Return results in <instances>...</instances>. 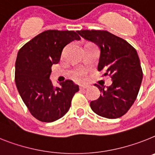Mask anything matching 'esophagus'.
<instances>
[{
	"label": "esophagus",
	"instance_id": "34e87169",
	"mask_svg": "<svg viewBox=\"0 0 155 155\" xmlns=\"http://www.w3.org/2000/svg\"><path fill=\"white\" fill-rule=\"evenodd\" d=\"M80 90H81V91H84V90L89 88V86L85 85V84H83V85H80Z\"/></svg>",
	"mask_w": 155,
	"mask_h": 155
}]
</instances>
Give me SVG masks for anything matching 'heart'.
I'll return each mask as SVG.
<instances>
[{"instance_id":"1","label":"heart","mask_w":155,"mask_h":155,"mask_svg":"<svg viewBox=\"0 0 155 155\" xmlns=\"http://www.w3.org/2000/svg\"><path fill=\"white\" fill-rule=\"evenodd\" d=\"M84 75H85V71L83 69H80L75 71V74H74V77L76 80H80V79L84 77Z\"/></svg>"}]
</instances>
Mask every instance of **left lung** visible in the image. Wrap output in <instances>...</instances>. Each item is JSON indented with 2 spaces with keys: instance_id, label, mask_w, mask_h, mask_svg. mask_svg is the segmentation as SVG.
<instances>
[{
  "instance_id": "left-lung-1",
  "label": "left lung",
  "mask_w": 155,
  "mask_h": 155,
  "mask_svg": "<svg viewBox=\"0 0 155 155\" xmlns=\"http://www.w3.org/2000/svg\"><path fill=\"white\" fill-rule=\"evenodd\" d=\"M76 32L98 46L97 70L112 79V84L106 88L95 84L102 94L97 100L91 102V110L109 119L120 117L133 105L141 86L143 71L137 52L128 41L106 31Z\"/></svg>"
}]
</instances>
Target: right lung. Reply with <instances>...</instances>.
I'll use <instances>...</instances> for the list:
<instances>
[{
	"label": "right lung",
	"instance_id": "right-lung-1",
	"mask_svg": "<svg viewBox=\"0 0 155 155\" xmlns=\"http://www.w3.org/2000/svg\"><path fill=\"white\" fill-rule=\"evenodd\" d=\"M80 40L72 31L49 30L38 35L18 52L15 85L31 115L40 121L53 122L66 114L79 86L72 80L54 87L49 77L51 67L61 60L64 48Z\"/></svg>",
	"mask_w": 155,
	"mask_h": 155
}]
</instances>
